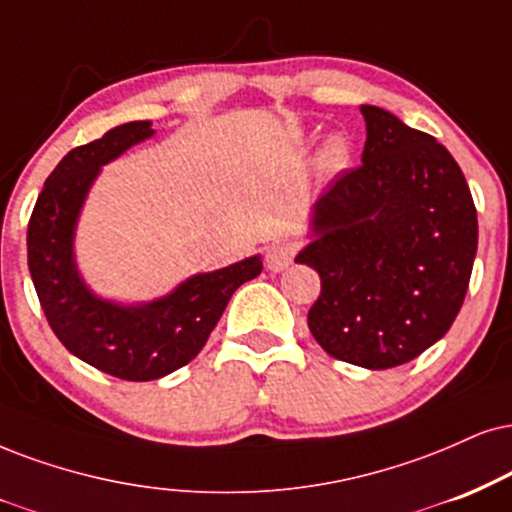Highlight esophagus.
<instances>
[{"instance_id": "34e87169", "label": "esophagus", "mask_w": 512, "mask_h": 512, "mask_svg": "<svg viewBox=\"0 0 512 512\" xmlns=\"http://www.w3.org/2000/svg\"><path fill=\"white\" fill-rule=\"evenodd\" d=\"M294 256H296V244L275 242V244H270L266 251V266H268V270H273V273H280V270L292 266Z\"/></svg>"}]
</instances>
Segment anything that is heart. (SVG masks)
Segmentation results:
<instances>
[{
    "label": "heart",
    "mask_w": 512,
    "mask_h": 512,
    "mask_svg": "<svg viewBox=\"0 0 512 512\" xmlns=\"http://www.w3.org/2000/svg\"><path fill=\"white\" fill-rule=\"evenodd\" d=\"M351 161V142L342 135H334L330 140H325L323 149L318 154V168L325 175H334L339 170H344Z\"/></svg>",
    "instance_id": "heart-1"
}]
</instances>
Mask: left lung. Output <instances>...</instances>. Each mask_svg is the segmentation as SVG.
<instances>
[{"label":"left lung","instance_id":"left-lung-1","mask_svg":"<svg viewBox=\"0 0 512 512\" xmlns=\"http://www.w3.org/2000/svg\"><path fill=\"white\" fill-rule=\"evenodd\" d=\"M363 163L315 201L318 239L296 263L318 270L308 327L337 361L387 370L439 342L468 294L477 208L456 159L394 113L361 106Z\"/></svg>","mask_w":512,"mask_h":512}]
</instances>
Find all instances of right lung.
I'll return each instance as SVG.
<instances>
[{
  "label": "right lung",
  "instance_id": "1",
  "mask_svg": "<svg viewBox=\"0 0 512 512\" xmlns=\"http://www.w3.org/2000/svg\"><path fill=\"white\" fill-rule=\"evenodd\" d=\"M151 135L149 121H135L68 151L28 223V268L49 327L80 361L128 382L159 380L192 361L235 289L263 268L258 256L244 258L189 277L173 294L142 306L111 304L85 287L73 261V232L87 189L104 163Z\"/></svg>",
  "mask_w": 512,
  "mask_h": 512
}]
</instances>
